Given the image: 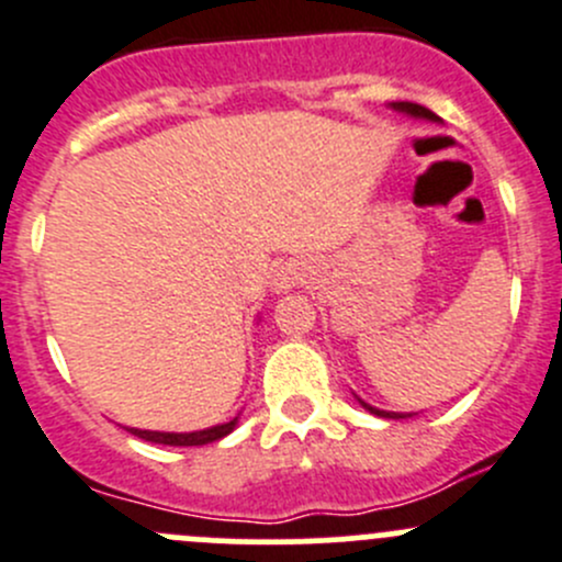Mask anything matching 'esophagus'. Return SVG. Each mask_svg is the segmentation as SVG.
Masks as SVG:
<instances>
[{"mask_svg":"<svg viewBox=\"0 0 562 562\" xmlns=\"http://www.w3.org/2000/svg\"><path fill=\"white\" fill-rule=\"evenodd\" d=\"M299 282H302V271H299V266L285 263V266H280V269L274 271V288H277V291H288V288L299 285Z\"/></svg>","mask_w":562,"mask_h":562,"instance_id":"obj_1","label":"esophagus"}]
</instances>
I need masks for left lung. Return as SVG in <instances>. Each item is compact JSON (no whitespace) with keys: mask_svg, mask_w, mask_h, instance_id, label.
Listing matches in <instances>:
<instances>
[{"mask_svg":"<svg viewBox=\"0 0 562 562\" xmlns=\"http://www.w3.org/2000/svg\"><path fill=\"white\" fill-rule=\"evenodd\" d=\"M392 106L395 109H401V112H406V114H414V117H428V120H437V114L431 112V109H426V106H419V103H412V101H395L392 103ZM364 408H370V412L373 414H379V417H403V414H392V412H379V408H373V406H368V403H362Z\"/></svg>","mask_w":562,"mask_h":562,"instance_id":"1","label":"left lung"}]
</instances>
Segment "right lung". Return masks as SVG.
<instances>
[{
    "instance_id": "add662e5",
    "label": "right lung",
    "mask_w": 562,
    "mask_h": 562,
    "mask_svg": "<svg viewBox=\"0 0 562 562\" xmlns=\"http://www.w3.org/2000/svg\"><path fill=\"white\" fill-rule=\"evenodd\" d=\"M238 417L225 423V426H214V428H205V431H192V434H165V431H139V428H128L134 437L139 439H148V442L156 445H172V448H192V445H209L216 442V439L227 437V434L236 428Z\"/></svg>"
}]
</instances>
